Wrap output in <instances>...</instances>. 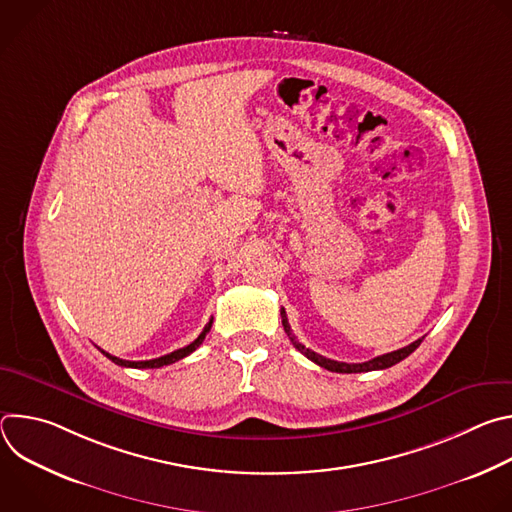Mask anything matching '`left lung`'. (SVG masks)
<instances>
[{
	"mask_svg": "<svg viewBox=\"0 0 512 512\" xmlns=\"http://www.w3.org/2000/svg\"><path fill=\"white\" fill-rule=\"evenodd\" d=\"M281 324H283V330L287 332L291 344H294V346H296L304 356H308L312 362H316L318 367L328 369V371H332V373H369V371H383V369H389V367H393V364H397V362H401L403 358H407V356L421 344V340H423V338H419V340L411 342L409 346H403V348H399V350L381 354V356H377V358H373V360H367V362L348 364V362H338V360L326 358V356H322V354H316L314 350H310V348H306L302 342H298V338L294 336V332H291V326H289V322H287V316H285V310H283V308H281Z\"/></svg>",
	"mask_w": 512,
	"mask_h": 512,
	"instance_id": "8db88e82",
	"label": "left lung"
}]
</instances>
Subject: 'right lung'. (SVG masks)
I'll return each instance as SVG.
<instances>
[{
	"label": "right lung",
	"instance_id": "add662e5",
	"mask_svg": "<svg viewBox=\"0 0 512 512\" xmlns=\"http://www.w3.org/2000/svg\"><path fill=\"white\" fill-rule=\"evenodd\" d=\"M210 326H212V320L204 326V330L200 332V336H198L194 342H190L188 346L178 348V350H174V352H170V354H164V356H160V358H152V360H123V358H117V356H113V354H109V352H105V350H101V352H103L109 360H113L115 364H119V367H127V369H160V367H164V364H172V362H176V360L188 356L190 352H194V350L202 344V340L206 338V334L210 332Z\"/></svg>",
	"mask_w": 512,
	"mask_h": 512
}]
</instances>
